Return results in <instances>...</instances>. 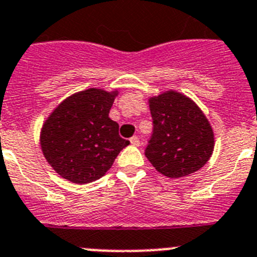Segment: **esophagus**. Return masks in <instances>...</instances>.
I'll return each mask as SVG.
<instances>
[{"instance_id": "34e87169", "label": "esophagus", "mask_w": 257, "mask_h": 257, "mask_svg": "<svg viewBox=\"0 0 257 257\" xmlns=\"http://www.w3.org/2000/svg\"><path fill=\"white\" fill-rule=\"evenodd\" d=\"M130 143H131V145H134V147H139L140 145V140L138 136H133V138L130 139Z\"/></svg>"}]
</instances>
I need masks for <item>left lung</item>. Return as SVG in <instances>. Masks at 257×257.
Segmentation results:
<instances>
[{
  "label": "left lung",
  "instance_id": "8db88e82",
  "mask_svg": "<svg viewBox=\"0 0 257 257\" xmlns=\"http://www.w3.org/2000/svg\"><path fill=\"white\" fill-rule=\"evenodd\" d=\"M153 134L145 157L158 172L178 179L210 160L215 138L210 122L192 99L167 91L149 99Z\"/></svg>",
  "mask_w": 257,
  "mask_h": 257
}]
</instances>
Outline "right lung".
Instances as JSON below:
<instances>
[{"label":"right lung","mask_w":257,"mask_h":257,"mask_svg":"<svg viewBox=\"0 0 257 257\" xmlns=\"http://www.w3.org/2000/svg\"><path fill=\"white\" fill-rule=\"evenodd\" d=\"M118 91L87 88L61 101L41 130L45 158L63 179L87 184L112 167L118 153L130 144L109 118Z\"/></svg>","instance_id":"obj_1"}]
</instances>
